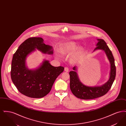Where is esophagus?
<instances>
[{"label": "esophagus", "instance_id": "obj_1", "mask_svg": "<svg viewBox=\"0 0 126 126\" xmlns=\"http://www.w3.org/2000/svg\"><path fill=\"white\" fill-rule=\"evenodd\" d=\"M64 70H65V71H66V72H68V71H69V69H68V68L67 67H65Z\"/></svg>", "mask_w": 126, "mask_h": 126}]
</instances>
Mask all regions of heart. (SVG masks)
<instances>
[{"instance_id": "heart-1", "label": "heart", "mask_w": 126, "mask_h": 126, "mask_svg": "<svg viewBox=\"0 0 126 126\" xmlns=\"http://www.w3.org/2000/svg\"><path fill=\"white\" fill-rule=\"evenodd\" d=\"M78 47V45L76 42H71L62 45L59 49V51L63 55H71L73 54L70 57L69 60L72 63H76L80 60L84 52L83 48ZM56 56L59 58L58 55Z\"/></svg>"}]
</instances>
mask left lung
Wrapping results in <instances>:
<instances>
[{"instance_id": "1", "label": "left lung", "mask_w": 126, "mask_h": 126, "mask_svg": "<svg viewBox=\"0 0 126 126\" xmlns=\"http://www.w3.org/2000/svg\"><path fill=\"white\" fill-rule=\"evenodd\" d=\"M97 40L98 42L93 52L97 50H102L105 53L110 63L109 78L108 81L102 85L87 86L80 81L78 74L77 73V71H78L77 67L76 66L73 67V70L69 72L70 88L73 94L81 99H93L105 95L111 88L115 79L116 66L112 52L103 40L101 39H97Z\"/></svg>"}]
</instances>
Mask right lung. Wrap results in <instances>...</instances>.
<instances>
[{"label":"right lung","mask_w":126,"mask_h":126,"mask_svg":"<svg viewBox=\"0 0 126 126\" xmlns=\"http://www.w3.org/2000/svg\"><path fill=\"white\" fill-rule=\"evenodd\" d=\"M43 42L41 37L27 39L20 45L12 59V82L19 92L31 98H40L46 96L50 91L56 78L64 69L61 66L51 65L48 60H45L35 69L27 67L26 59L36 49L44 54H53L52 47Z\"/></svg>","instance_id":"1"}]
</instances>
